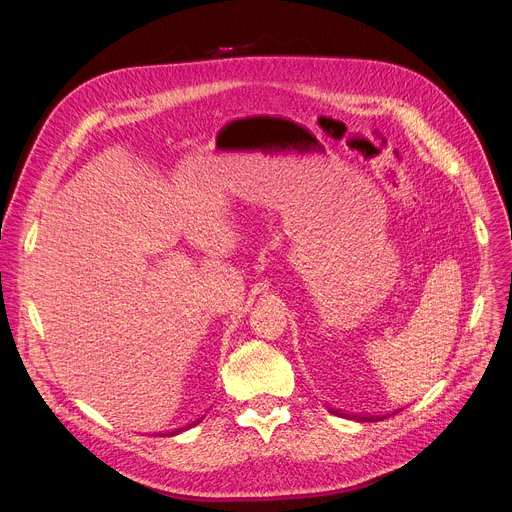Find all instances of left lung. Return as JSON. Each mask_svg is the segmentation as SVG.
<instances>
[{
  "label": "left lung",
  "mask_w": 512,
  "mask_h": 512,
  "mask_svg": "<svg viewBox=\"0 0 512 512\" xmlns=\"http://www.w3.org/2000/svg\"><path fill=\"white\" fill-rule=\"evenodd\" d=\"M336 415H338V411H334ZM363 421H380V419H384V417H380V415H375V417H361Z\"/></svg>",
  "instance_id": "obj_1"
}]
</instances>
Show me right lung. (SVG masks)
<instances>
[{
  "instance_id": "right-lung-1",
  "label": "right lung",
  "mask_w": 512,
  "mask_h": 512,
  "mask_svg": "<svg viewBox=\"0 0 512 512\" xmlns=\"http://www.w3.org/2000/svg\"><path fill=\"white\" fill-rule=\"evenodd\" d=\"M201 421V419H199ZM199 421H195V423H199ZM195 423H191V425H195Z\"/></svg>"
}]
</instances>
